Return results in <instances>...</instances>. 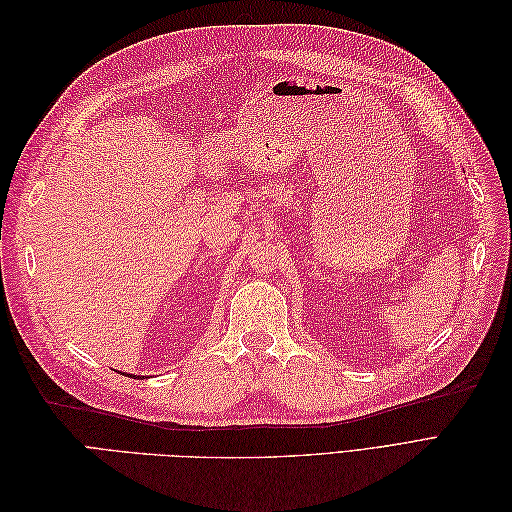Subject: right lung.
<instances>
[{
    "instance_id": "add662e5",
    "label": "right lung",
    "mask_w": 512,
    "mask_h": 512,
    "mask_svg": "<svg viewBox=\"0 0 512 512\" xmlns=\"http://www.w3.org/2000/svg\"><path fill=\"white\" fill-rule=\"evenodd\" d=\"M130 378H132V376H130Z\"/></svg>"
}]
</instances>
